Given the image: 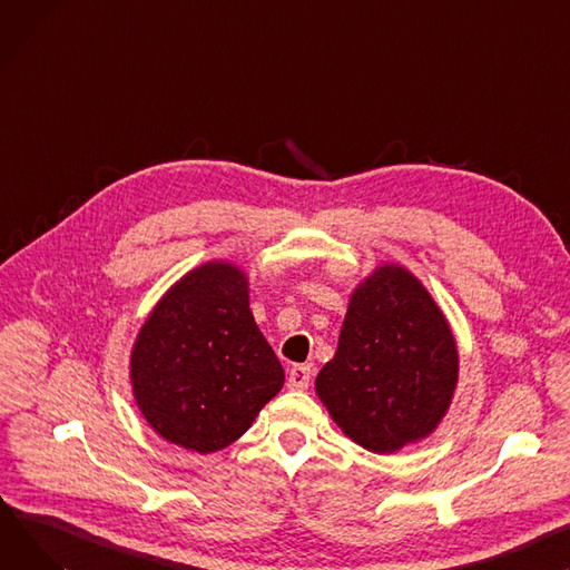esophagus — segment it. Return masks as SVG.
I'll return each mask as SVG.
<instances>
[{
    "label": "esophagus",
    "instance_id": "34e87169",
    "mask_svg": "<svg viewBox=\"0 0 570 570\" xmlns=\"http://www.w3.org/2000/svg\"><path fill=\"white\" fill-rule=\"evenodd\" d=\"M309 381H312V368L309 366L297 364V366L291 368V373H288V387L291 390H297V392L307 390Z\"/></svg>",
    "mask_w": 570,
    "mask_h": 570
}]
</instances>
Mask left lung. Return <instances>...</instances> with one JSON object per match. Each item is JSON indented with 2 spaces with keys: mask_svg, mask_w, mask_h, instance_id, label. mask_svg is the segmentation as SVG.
I'll return each instance as SVG.
<instances>
[{
  "mask_svg": "<svg viewBox=\"0 0 570 570\" xmlns=\"http://www.w3.org/2000/svg\"><path fill=\"white\" fill-rule=\"evenodd\" d=\"M459 383V348L431 293L385 263L353 291L316 394L334 424L373 453L431 435Z\"/></svg>",
  "mask_w": 570,
  "mask_h": 570,
  "instance_id": "8db88e82",
  "label": "left lung"
}]
</instances>
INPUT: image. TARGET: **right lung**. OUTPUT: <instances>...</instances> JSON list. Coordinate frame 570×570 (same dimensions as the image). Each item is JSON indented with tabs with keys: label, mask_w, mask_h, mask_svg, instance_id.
<instances>
[{
	"label": "right lung",
	"mask_w": 570,
	"mask_h": 570,
	"mask_svg": "<svg viewBox=\"0 0 570 570\" xmlns=\"http://www.w3.org/2000/svg\"><path fill=\"white\" fill-rule=\"evenodd\" d=\"M130 383L148 426L183 449L213 453L252 426L284 368L238 265L204 263L160 297L132 346Z\"/></svg>",
	"instance_id": "obj_1"
}]
</instances>
